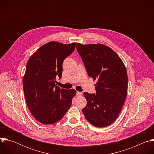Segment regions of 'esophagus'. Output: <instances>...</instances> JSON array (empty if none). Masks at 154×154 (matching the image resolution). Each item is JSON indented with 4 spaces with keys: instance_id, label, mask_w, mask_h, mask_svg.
Wrapping results in <instances>:
<instances>
[{
    "instance_id": "34e87169",
    "label": "esophagus",
    "mask_w": 154,
    "mask_h": 154,
    "mask_svg": "<svg viewBox=\"0 0 154 154\" xmlns=\"http://www.w3.org/2000/svg\"><path fill=\"white\" fill-rule=\"evenodd\" d=\"M82 96V93L77 91V96Z\"/></svg>"
}]
</instances>
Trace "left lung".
<instances>
[{"label": "left lung", "mask_w": 154, "mask_h": 154, "mask_svg": "<svg viewBox=\"0 0 154 154\" xmlns=\"http://www.w3.org/2000/svg\"><path fill=\"white\" fill-rule=\"evenodd\" d=\"M76 48L88 74L97 80L96 94L84 93L87 104L82 112L94 126H108L118 118L127 97L125 65L113 50L102 44L78 43Z\"/></svg>", "instance_id": "obj_1"}]
</instances>
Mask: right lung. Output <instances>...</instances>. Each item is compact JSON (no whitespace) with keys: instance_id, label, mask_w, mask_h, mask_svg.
Segmentation results:
<instances>
[{"instance_id":"1","label":"right lung","mask_w":154,"mask_h":154,"mask_svg":"<svg viewBox=\"0 0 154 154\" xmlns=\"http://www.w3.org/2000/svg\"><path fill=\"white\" fill-rule=\"evenodd\" d=\"M69 45L51 41L40 47L28 60L23 77L26 103L34 118L43 124H52L63 118L76 94L74 89L60 88L56 77H61L64 59L74 51Z\"/></svg>"}]
</instances>
